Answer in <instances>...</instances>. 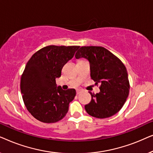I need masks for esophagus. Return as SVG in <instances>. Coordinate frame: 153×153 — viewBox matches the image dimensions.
Instances as JSON below:
<instances>
[{
    "label": "esophagus",
    "instance_id": "obj_1",
    "mask_svg": "<svg viewBox=\"0 0 153 153\" xmlns=\"http://www.w3.org/2000/svg\"><path fill=\"white\" fill-rule=\"evenodd\" d=\"M81 93H82V91L81 90H76V94L77 95H79V94H80Z\"/></svg>",
    "mask_w": 153,
    "mask_h": 153
}]
</instances>
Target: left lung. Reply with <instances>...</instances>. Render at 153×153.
<instances>
[{
    "mask_svg": "<svg viewBox=\"0 0 153 153\" xmlns=\"http://www.w3.org/2000/svg\"><path fill=\"white\" fill-rule=\"evenodd\" d=\"M76 59L89 61L91 77L95 84L100 83V92H90L92 99L85 109L90 116L106 118L120 111L129 95V83L127 69L122 61L102 47H82L76 52Z\"/></svg>",
    "mask_w": 153,
    "mask_h": 153,
    "instance_id": "obj_1",
    "label": "left lung"
}]
</instances>
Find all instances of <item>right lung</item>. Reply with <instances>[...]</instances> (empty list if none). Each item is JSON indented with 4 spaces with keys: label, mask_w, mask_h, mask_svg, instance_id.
Masks as SVG:
<instances>
[{
    "label": "right lung",
    "mask_w": 153,
    "mask_h": 153,
    "mask_svg": "<svg viewBox=\"0 0 153 153\" xmlns=\"http://www.w3.org/2000/svg\"><path fill=\"white\" fill-rule=\"evenodd\" d=\"M79 46H47L35 53L21 78V92L26 107L41 122L53 123L64 118L76 95L74 88L64 91L56 79L62 67L74 57Z\"/></svg>",
    "instance_id": "1"
}]
</instances>
